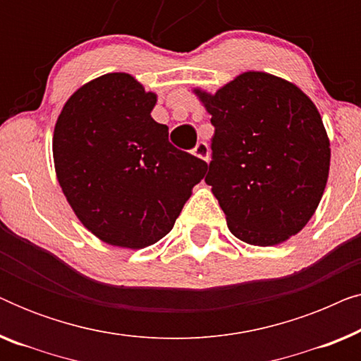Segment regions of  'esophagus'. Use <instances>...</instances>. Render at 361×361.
<instances>
[{"instance_id":"obj_1","label":"esophagus","mask_w":361,"mask_h":361,"mask_svg":"<svg viewBox=\"0 0 361 361\" xmlns=\"http://www.w3.org/2000/svg\"><path fill=\"white\" fill-rule=\"evenodd\" d=\"M194 154L197 157H200V159L209 162V145H207L205 141H199L194 147Z\"/></svg>"}]
</instances>
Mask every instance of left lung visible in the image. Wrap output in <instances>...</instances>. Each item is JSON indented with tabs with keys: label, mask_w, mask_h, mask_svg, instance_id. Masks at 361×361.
I'll use <instances>...</instances> for the list:
<instances>
[{
	"label": "left lung",
	"mask_w": 361,
	"mask_h": 361,
	"mask_svg": "<svg viewBox=\"0 0 361 361\" xmlns=\"http://www.w3.org/2000/svg\"><path fill=\"white\" fill-rule=\"evenodd\" d=\"M197 95L215 128L205 182L231 233L258 246L299 233L322 199L330 167V142L310 98L263 72Z\"/></svg>",
	"instance_id": "left-lung-1"
}]
</instances>
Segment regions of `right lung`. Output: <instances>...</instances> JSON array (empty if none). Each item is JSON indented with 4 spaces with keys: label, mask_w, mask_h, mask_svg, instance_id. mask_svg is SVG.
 Listing matches in <instances>:
<instances>
[{
    "label": "right lung",
    "mask_w": 361,
    "mask_h": 361,
    "mask_svg": "<svg viewBox=\"0 0 361 361\" xmlns=\"http://www.w3.org/2000/svg\"><path fill=\"white\" fill-rule=\"evenodd\" d=\"M154 93L128 73L73 93L54 130L59 184L83 225L105 243L145 248L174 226L207 162L169 142L151 118Z\"/></svg>",
    "instance_id": "1"
}]
</instances>
